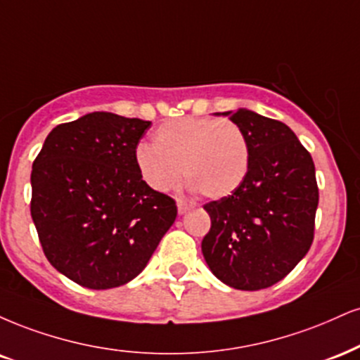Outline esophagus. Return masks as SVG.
Here are the masks:
<instances>
[{
	"label": "esophagus",
	"mask_w": 360,
	"mask_h": 360,
	"mask_svg": "<svg viewBox=\"0 0 360 360\" xmlns=\"http://www.w3.org/2000/svg\"><path fill=\"white\" fill-rule=\"evenodd\" d=\"M189 210H191V206H189L188 202L183 201V199H177V213L186 214Z\"/></svg>",
	"instance_id": "34e87169"
}]
</instances>
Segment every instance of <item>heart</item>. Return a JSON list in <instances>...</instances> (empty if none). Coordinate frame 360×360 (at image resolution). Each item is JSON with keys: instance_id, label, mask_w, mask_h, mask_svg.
Instances as JSON below:
<instances>
[{"instance_id": "obj_1", "label": "heart", "mask_w": 360, "mask_h": 360, "mask_svg": "<svg viewBox=\"0 0 360 360\" xmlns=\"http://www.w3.org/2000/svg\"><path fill=\"white\" fill-rule=\"evenodd\" d=\"M134 162L142 181L166 193L188 177V188L219 199L243 184L250 167L245 132L231 120L181 117L164 122L153 134V144H139Z\"/></svg>"}]
</instances>
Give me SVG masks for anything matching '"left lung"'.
Instances as JSON below:
<instances>
[{
    "label": "left lung",
    "mask_w": 360,
    "mask_h": 360,
    "mask_svg": "<svg viewBox=\"0 0 360 360\" xmlns=\"http://www.w3.org/2000/svg\"><path fill=\"white\" fill-rule=\"evenodd\" d=\"M245 132L250 167L235 193L205 206L201 250L213 275L236 290L285 278L314 241L319 188L311 155L288 125L248 109L216 112Z\"/></svg>",
    "instance_id": "8db88e82"
}]
</instances>
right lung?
<instances>
[{
	"label": "right lung",
	"mask_w": 360,
	"mask_h": 360,
	"mask_svg": "<svg viewBox=\"0 0 360 360\" xmlns=\"http://www.w3.org/2000/svg\"><path fill=\"white\" fill-rule=\"evenodd\" d=\"M149 120L92 112L56 125L32 169V218L45 257L92 290L129 283L172 226L174 199L142 181L134 150Z\"/></svg>",
	"instance_id": "right-lung-1"
}]
</instances>
